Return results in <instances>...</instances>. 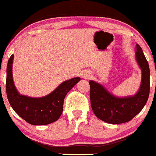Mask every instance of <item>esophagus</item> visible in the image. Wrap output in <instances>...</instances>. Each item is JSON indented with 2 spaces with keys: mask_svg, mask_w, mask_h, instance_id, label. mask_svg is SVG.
<instances>
[{
  "mask_svg": "<svg viewBox=\"0 0 156 156\" xmlns=\"http://www.w3.org/2000/svg\"><path fill=\"white\" fill-rule=\"evenodd\" d=\"M81 76H82V77L83 78V79H85V80H87V79H89L91 76V74L90 73V72H89V71H86V70H85V71H84V72H82V73H81Z\"/></svg>",
  "mask_w": 156,
  "mask_h": 156,
  "instance_id": "1",
  "label": "esophagus"
}]
</instances>
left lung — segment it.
<instances>
[{
    "label": "left lung",
    "mask_w": 156,
    "mask_h": 156,
    "mask_svg": "<svg viewBox=\"0 0 156 156\" xmlns=\"http://www.w3.org/2000/svg\"><path fill=\"white\" fill-rule=\"evenodd\" d=\"M135 57L140 70L141 82L137 92L133 96L116 97L103 85L94 81L90 85L91 106L98 119L111 124H119L131 121L139 114L148 101L150 92V69L142 48L136 44Z\"/></svg>",
    "instance_id": "8db88e82"
}]
</instances>
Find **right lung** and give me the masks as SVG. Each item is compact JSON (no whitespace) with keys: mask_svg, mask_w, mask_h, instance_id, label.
Here are the masks:
<instances>
[{"mask_svg":"<svg viewBox=\"0 0 156 156\" xmlns=\"http://www.w3.org/2000/svg\"><path fill=\"white\" fill-rule=\"evenodd\" d=\"M13 59L14 55H12L8 59L6 70V93L12 109L32 125H47L58 120L62 113L65 96L80 82V77L65 81L44 97H27L20 94L15 86L12 69Z\"/></svg>","mask_w":156,"mask_h":156,"instance_id":"obj_1","label":"right lung"}]
</instances>
